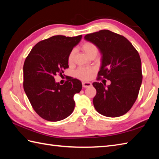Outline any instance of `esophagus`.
<instances>
[{
  "mask_svg": "<svg viewBox=\"0 0 159 159\" xmlns=\"http://www.w3.org/2000/svg\"><path fill=\"white\" fill-rule=\"evenodd\" d=\"M83 87H89L92 85V84L90 82H83Z\"/></svg>",
  "mask_w": 159,
  "mask_h": 159,
  "instance_id": "1",
  "label": "esophagus"
}]
</instances>
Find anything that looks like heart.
<instances>
[{"instance_id":"obj_1","label":"heart","mask_w":159,"mask_h":159,"mask_svg":"<svg viewBox=\"0 0 159 159\" xmlns=\"http://www.w3.org/2000/svg\"><path fill=\"white\" fill-rule=\"evenodd\" d=\"M82 49L84 52H85L87 56H89L93 52H98V48L95 44H93L92 42H85L82 46ZM74 57V50H72V52H70V55L68 57V62L72 63L73 61ZM93 72L92 69L87 68V67H80V68L78 69L75 74L77 77H79V79H83V80H88L90 79L91 75H92V73Z\"/></svg>"}]
</instances>
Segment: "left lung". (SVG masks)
<instances>
[{
  "mask_svg": "<svg viewBox=\"0 0 159 159\" xmlns=\"http://www.w3.org/2000/svg\"><path fill=\"white\" fill-rule=\"evenodd\" d=\"M84 39L95 44L102 55L98 76L111 81L107 86L93 83L94 107L104 116H123L136 101L142 83L139 53L126 38L109 30L87 34Z\"/></svg>",
  "mask_w": 159,
  "mask_h": 159,
  "instance_id": "obj_1",
  "label": "left lung"
}]
</instances>
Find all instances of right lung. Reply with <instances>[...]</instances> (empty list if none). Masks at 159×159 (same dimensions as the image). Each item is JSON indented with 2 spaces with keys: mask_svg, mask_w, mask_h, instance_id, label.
Segmentation results:
<instances>
[{
  "mask_svg": "<svg viewBox=\"0 0 159 159\" xmlns=\"http://www.w3.org/2000/svg\"><path fill=\"white\" fill-rule=\"evenodd\" d=\"M81 39V35L52 36L37 43L25 59L24 89L33 109L43 119L60 121L73 112L74 96L81 90V82L70 77L61 85L55 77L68 68V57Z\"/></svg>",
  "mask_w": 159,
  "mask_h": 159,
  "instance_id": "obj_1",
  "label": "right lung"
}]
</instances>
